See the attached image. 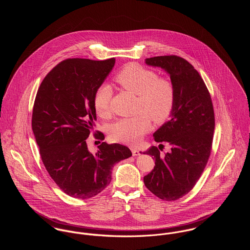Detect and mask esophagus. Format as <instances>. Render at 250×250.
I'll return each mask as SVG.
<instances>
[{
  "label": "esophagus",
  "mask_w": 250,
  "mask_h": 250,
  "mask_svg": "<svg viewBox=\"0 0 250 250\" xmlns=\"http://www.w3.org/2000/svg\"><path fill=\"white\" fill-rule=\"evenodd\" d=\"M131 151H132V154H133V156H139L141 153H140V151L138 150V149H136V148H134V147H131Z\"/></svg>",
  "instance_id": "obj_1"
}]
</instances>
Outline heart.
Here are the masks:
<instances>
[{"label":"heart","instance_id":"1","mask_svg":"<svg viewBox=\"0 0 250 250\" xmlns=\"http://www.w3.org/2000/svg\"><path fill=\"white\" fill-rule=\"evenodd\" d=\"M114 80L121 87L137 95L138 113L112 124L109 137L117 143L137 144L149 130L151 120L155 124H163L169 118L175 105V88L169 80L160 78L156 72L137 63L125 65ZM111 97L109 85L102 84L96 89L93 105L100 117L110 115Z\"/></svg>","mask_w":250,"mask_h":250}]
</instances>
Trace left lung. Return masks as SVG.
I'll list each match as a JSON object with an SVG mask.
<instances>
[{"mask_svg":"<svg viewBox=\"0 0 250 250\" xmlns=\"http://www.w3.org/2000/svg\"><path fill=\"white\" fill-rule=\"evenodd\" d=\"M170 76L175 88V105L170 119L153 135L156 143H167L169 152L161 154L160 145L146 151L155 159L154 169L144 176L145 187L166 201L189 192L200 178L211 154L214 113L209 90L199 73L178 56L145 60ZM145 154V153H144Z\"/></svg>","mask_w":250,"mask_h":250,"instance_id":"1","label":"left lung"}]
</instances>
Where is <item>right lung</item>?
Segmentation results:
<instances>
[{"mask_svg": "<svg viewBox=\"0 0 250 250\" xmlns=\"http://www.w3.org/2000/svg\"><path fill=\"white\" fill-rule=\"evenodd\" d=\"M106 61L68 59L49 72L36 93L32 126L51 178L69 196L87 199L111 180L113 166L132 156L124 145L102 143L96 153L86 144L96 121L93 98L114 66ZM103 141L102 133L94 134Z\"/></svg>", "mask_w": 250, "mask_h": 250, "instance_id": "1", "label": "right lung"}]
</instances>
